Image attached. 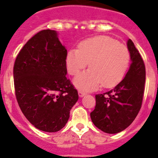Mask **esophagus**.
Returning a JSON list of instances; mask_svg holds the SVG:
<instances>
[{"mask_svg": "<svg viewBox=\"0 0 158 158\" xmlns=\"http://www.w3.org/2000/svg\"><path fill=\"white\" fill-rule=\"evenodd\" d=\"M85 94L86 93H85V92H82V91H81V90H79V91H78V95H79V96H81V97H83V96H85Z\"/></svg>", "mask_w": 158, "mask_h": 158, "instance_id": "1", "label": "esophagus"}]
</instances>
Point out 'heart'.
Segmentation results:
<instances>
[{"instance_id": "1", "label": "heart", "mask_w": 158, "mask_h": 158, "mask_svg": "<svg viewBox=\"0 0 158 158\" xmlns=\"http://www.w3.org/2000/svg\"><path fill=\"white\" fill-rule=\"evenodd\" d=\"M131 54L127 47L113 38L100 35L84 40L78 50L72 49L66 55L69 74L77 76L88 65L90 69L77 77L75 85L90 91L102 84L104 88L118 85L126 73Z\"/></svg>"}]
</instances>
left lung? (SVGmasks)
<instances>
[{
    "label": "left lung",
    "mask_w": 158,
    "mask_h": 158,
    "mask_svg": "<svg viewBox=\"0 0 158 158\" xmlns=\"http://www.w3.org/2000/svg\"><path fill=\"white\" fill-rule=\"evenodd\" d=\"M131 64L125 77L110 91L96 95V107L90 113L96 127L116 134L129 127L141 109L145 90L146 67L132 40L127 41Z\"/></svg>",
    "instance_id": "8db88e82"
}]
</instances>
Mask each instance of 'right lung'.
Masks as SVG:
<instances>
[{"mask_svg": "<svg viewBox=\"0 0 158 158\" xmlns=\"http://www.w3.org/2000/svg\"><path fill=\"white\" fill-rule=\"evenodd\" d=\"M66 55L56 31L47 29L32 36L16 56V100L27 120L40 131L62 129L78 100L77 90L65 77Z\"/></svg>", "mask_w": 158, "mask_h": 158, "instance_id": "right-lung-1", "label": "right lung"}]
</instances>
